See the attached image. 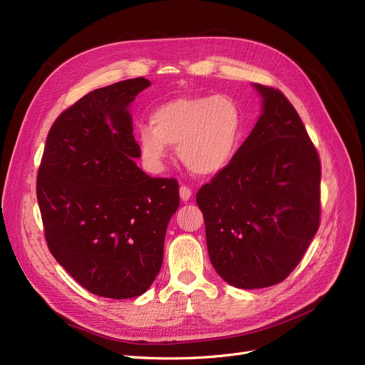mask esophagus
Wrapping results in <instances>:
<instances>
[{"label": "esophagus", "instance_id": "1", "mask_svg": "<svg viewBox=\"0 0 365 365\" xmlns=\"http://www.w3.org/2000/svg\"><path fill=\"white\" fill-rule=\"evenodd\" d=\"M180 196H181V200H182L184 202L189 201L190 197H192V189H190V187L181 185V187H180Z\"/></svg>", "mask_w": 365, "mask_h": 365}]
</instances>
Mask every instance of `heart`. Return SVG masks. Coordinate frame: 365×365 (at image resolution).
<instances>
[{"instance_id": "obj_1", "label": "heart", "mask_w": 365, "mask_h": 365, "mask_svg": "<svg viewBox=\"0 0 365 365\" xmlns=\"http://www.w3.org/2000/svg\"><path fill=\"white\" fill-rule=\"evenodd\" d=\"M242 114L227 96L176 97L153 108L150 126L141 125L137 138L141 157L160 169L178 146V157L196 175L222 172L240 145Z\"/></svg>"}]
</instances>
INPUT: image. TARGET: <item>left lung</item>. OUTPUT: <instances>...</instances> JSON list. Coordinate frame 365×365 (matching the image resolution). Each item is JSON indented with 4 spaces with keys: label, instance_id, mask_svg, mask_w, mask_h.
<instances>
[{
    "label": "left lung",
    "instance_id": "1",
    "mask_svg": "<svg viewBox=\"0 0 365 365\" xmlns=\"http://www.w3.org/2000/svg\"><path fill=\"white\" fill-rule=\"evenodd\" d=\"M262 115L233 160L196 195L210 260L231 286L283 282L319 227L322 164L284 94L254 83Z\"/></svg>",
    "mask_w": 365,
    "mask_h": 365
}]
</instances>
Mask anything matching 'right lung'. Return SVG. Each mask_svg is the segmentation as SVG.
Segmentation results:
<instances>
[{
	"mask_svg": "<svg viewBox=\"0 0 365 365\" xmlns=\"http://www.w3.org/2000/svg\"><path fill=\"white\" fill-rule=\"evenodd\" d=\"M145 77L83 96L54 120L36 181L53 257L86 291L145 294L163 264L168 224L180 207L175 178H150L135 164L129 106Z\"/></svg>",
	"mask_w": 365,
	"mask_h": 365,
	"instance_id": "right-lung-1",
	"label": "right lung"
}]
</instances>
